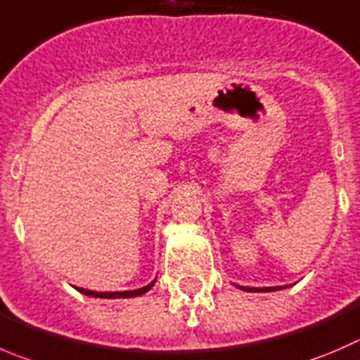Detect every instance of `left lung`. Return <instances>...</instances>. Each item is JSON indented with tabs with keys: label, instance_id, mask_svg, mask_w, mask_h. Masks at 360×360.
<instances>
[{
	"label": "left lung",
	"instance_id": "8db88e82",
	"mask_svg": "<svg viewBox=\"0 0 360 360\" xmlns=\"http://www.w3.org/2000/svg\"><path fill=\"white\" fill-rule=\"evenodd\" d=\"M244 292H276V290H281L279 286H272V288H245V286H238Z\"/></svg>",
	"mask_w": 360,
	"mask_h": 360
}]
</instances>
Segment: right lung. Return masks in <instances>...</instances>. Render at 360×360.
<instances>
[{"mask_svg": "<svg viewBox=\"0 0 360 360\" xmlns=\"http://www.w3.org/2000/svg\"><path fill=\"white\" fill-rule=\"evenodd\" d=\"M152 286H153V283L152 285L145 286V288L132 290V292H91V290H84V288H77V292L84 293V295H90V297H101V299H129V297L143 295V293L148 292Z\"/></svg>", "mask_w": 360, "mask_h": 360, "instance_id": "1", "label": "right lung"}]
</instances>
